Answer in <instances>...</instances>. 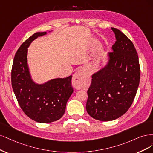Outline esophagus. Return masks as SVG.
Wrapping results in <instances>:
<instances>
[{
    "instance_id": "34e87169",
    "label": "esophagus",
    "mask_w": 153,
    "mask_h": 153,
    "mask_svg": "<svg viewBox=\"0 0 153 153\" xmlns=\"http://www.w3.org/2000/svg\"><path fill=\"white\" fill-rule=\"evenodd\" d=\"M84 72L82 70L79 71L77 72L72 77V85L74 87L76 88V89H79L80 88L81 83L82 82L84 79Z\"/></svg>"
}]
</instances>
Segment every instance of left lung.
Returning <instances> with one entry per match:
<instances>
[{
	"label": "left lung",
	"mask_w": 153,
	"mask_h": 153,
	"mask_svg": "<svg viewBox=\"0 0 153 153\" xmlns=\"http://www.w3.org/2000/svg\"><path fill=\"white\" fill-rule=\"evenodd\" d=\"M116 41L108 53L107 65L92 75L86 111L95 120L117 119L129 109L139 87L140 68L134 44L124 33L111 28Z\"/></svg>",
	"instance_id": "1"
}]
</instances>
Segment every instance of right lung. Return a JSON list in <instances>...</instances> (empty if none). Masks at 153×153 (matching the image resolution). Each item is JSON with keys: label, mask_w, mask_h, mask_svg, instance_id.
<instances>
[{"label": "right lung", "mask_w": 153, "mask_h": 153, "mask_svg": "<svg viewBox=\"0 0 153 153\" xmlns=\"http://www.w3.org/2000/svg\"><path fill=\"white\" fill-rule=\"evenodd\" d=\"M46 32H37L25 41L15 54L11 70V84L16 99L25 114L32 120L48 123L63 116L73 93L72 76L53 79L42 85L32 79L27 64L28 48Z\"/></svg>", "instance_id": "right-lung-1"}]
</instances>
